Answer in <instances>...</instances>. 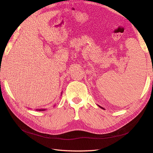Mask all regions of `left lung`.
<instances>
[{"label": "left lung", "mask_w": 153, "mask_h": 153, "mask_svg": "<svg viewBox=\"0 0 153 153\" xmlns=\"http://www.w3.org/2000/svg\"><path fill=\"white\" fill-rule=\"evenodd\" d=\"M98 106H100V108H102V109H104V108H103V107H101V106H100V105H98Z\"/></svg>", "instance_id": "8db88e82"}]
</instances>
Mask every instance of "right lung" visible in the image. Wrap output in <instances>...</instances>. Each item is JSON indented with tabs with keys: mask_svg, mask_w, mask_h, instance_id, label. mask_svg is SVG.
<instances>
[{
	"mask_svg": "<svg viewBox=\"0 0 153 153\" xmlns=\"http://www.w3.org/2000/svg\"><path fill=\"white\" fill-rule=\"evenodd\" d=\"M61 93H62V92H61ZM46 109L45 108H42V109H36V110L37 111V110H38V111H45Z\"/></svg>",
	"mask_w": 153,
	"mask_h": 153,
	"instance_id": "1",
	"label": "right lung"
}]
</instances>
